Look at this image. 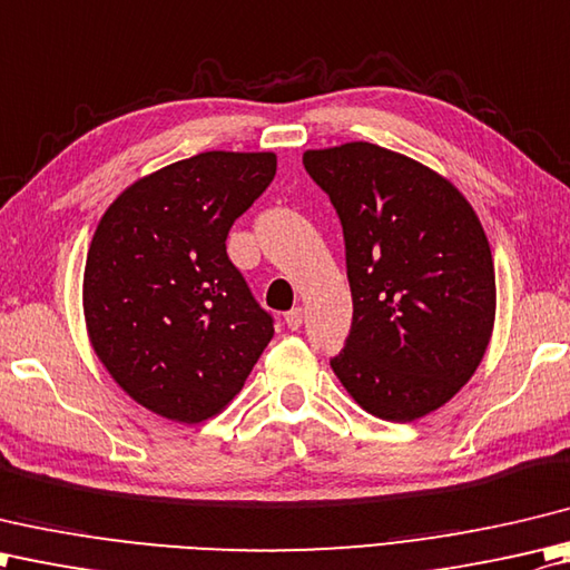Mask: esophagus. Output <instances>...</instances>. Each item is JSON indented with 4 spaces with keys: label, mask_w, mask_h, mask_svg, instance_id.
<instances>
[{
    "label": "esophagus",
    "mask_w": 570,
    "mask_h": 570,
    "mask_svg": "<svg viewBox=\"0 0 570 570\" xmlns=\"http://www.w3.org/2000/svg\"><path fill=\"white\" fill-rule=\"evenodd\" d=\"M302 320H305V312H302V307H293L289 312H285V324L289 330H299Z\"/></svg>",
    "instance_id": "obj_1"
}]
</instances>
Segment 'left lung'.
Returning a JSON list of instances; mask_svg holds the SVG:
<instances>
[{
	"label": "left lung",
	"instance_id": "left-lung-1",
	"mask_svg": "<svg viewBox=\"0 0 570 570\" xmlns=\"http://www.w3.org/2000/svg\"><path fill=\"white\" fill-rule=\"evenodd\" d=\"M302 165L344 230L354 317L334 374L381 421L423 417L472 379L492 336L480 218L445 177L379 145L307 149Z\"/></svg>",
	"mask_w": 570,
	"mask_h": 570
}]
</instances>
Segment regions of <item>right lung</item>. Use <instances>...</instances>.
<instances>
[{
    "label": "right lung",
    "instance_id": "add662e5",
    "mask_svg": "<svg viewBox=\"0 0 570 570\" xmlns=\"http://www.w3.org/2000/svg\"><path fill=\"white\" fill-rule=\"evenodd\" d=\"M275 169L273 153H202L135 181L100 218L83 275L90 344L161 417L224 411L273 340L226 238Z\"/></svg>",
    "mask_w": 570,
    "mask_h": 570
}]
</instances>
